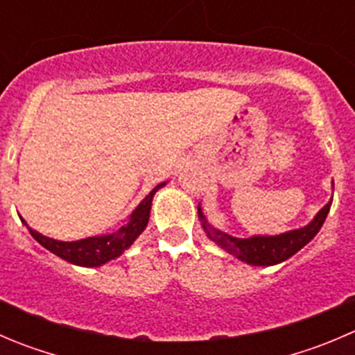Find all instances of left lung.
<instances>
[{"label":"left lung","instance_id":"1","mask_svg":"<svg viewBox=\"0 0 355 355\" xmlns=\"http://www.w3.org/2000/svg\"><path fill=\"white\" fill-rule=\"evenodd\" d=\"M329 208H331V201L304 229L290 230V232L281 234V236H254L248 237V239L232 237L229 234L220 232V230L209 227L206 223L201 208H198V215L202 220V227H205L209 239L215 241L220 248L229 251L230 254L251 265H276L288 260L297 251H300L319 232L326 216H328Z\"/></svg>","mask_w":355,"mask_h":355}]
</instances>
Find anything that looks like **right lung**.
<instances>
[{"label": "right lung", "instance_id": "1", "mask_svg": "<svg viewBox=\"0 0 355 355\" xmlns=\"http://www.w3.org/2000/svg\"><path fill=\"white\" fill-rule=\"evenodd\" d=\"M164 184L156 185L150 191V194L137 206L135 211L132 213L128 222L114 234H107V236H95V237H86L81 241H72V243H64V241L51 239V237L43 236V234L36 232L31 227H27L31 236L55 253L57 257L64 258V260L71 261L74 265H81V267H98V265L105 263V261L118 258L140 234L146 229L147 222H149V213L150 205H153V198L157 192V189L163 187ZM24 222V220H22ZM26 223V222H24Z\"/></svg>", "mask_w": 355, "mask_h": 355}]
</instances>
